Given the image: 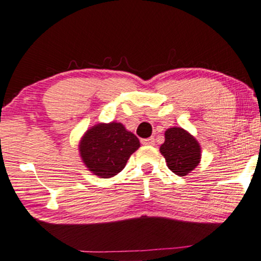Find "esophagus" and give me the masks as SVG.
<instances>
[{"instance_id": "obj_1", "label": "esophagus", "mask_w": 261, "mask_h": 261, "mask_svg": "<svg viewBox=\"0 0 261 261\" xmlns=\"http://www.w3.org/2000/svg\"><path fill=\"white\" fill-rule=\"evenodd\" d=\"M142 145L145 146H153L154 145V139L153 137H148V139L142 140Z\"/></svg>"}]
</instances>
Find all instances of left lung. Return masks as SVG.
Segmentation results:
<instances>
[{
  "label": "left lung",
  "mask_w": 261,
  "mask_h": 261,
  "mask_svg": "<svg viewBox=\"0 0 261 261\" xmlns=\"http://www.w3.org/2000/svg\"><path fill=\"white\" fill-rule=\"evenodd\" d=\"M167 167L179 177L187 176L199 165L202 148L196 137L182 127H170L165 133V142L160 147Z\"/></svg>",
  "instance_id": "left-lung-1"
}]
</instances>
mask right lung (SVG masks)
I'll return each instance as SVG.
<instances>
[{
    "mask_svg": "<svg viewBox=\"0 0 261 261\" xmlns=\"http://www.w3.org/2000/svg\"><path fill=\"white\" fill-rule=\"evenodd\" d=\"M140 140L121 122H99L85 131L79 141L80 159L88 171L100 178H110L125 168Z\"/></svg>",
    "mask_w": 261,
    "mask_h": 261,
    "instance_id": "add662e5",
    "label": "right lung"
}]
</instances>
